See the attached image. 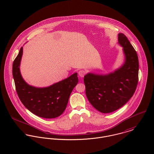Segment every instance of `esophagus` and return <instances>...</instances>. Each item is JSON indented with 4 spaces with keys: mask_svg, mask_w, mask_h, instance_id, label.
<instances>
[{
    "mask_svg": "<svg viewBox=\"0 0 154 154\" xmlns=\"http://www.w3.org/2000/svg\"><path fill=\"white\" fill-rule=\"evenodd\" d=\"M85 72L84 70H80V71H79V75L80 77H82V78H83V77L85 76Z\"/></svg>",
    "mask_w": 154,
    "mask_h": 154,
    "instance_id": "34e87169",
    "label": "esophagus"
}]
</instances>
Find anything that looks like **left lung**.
<instances>
[{
	"label": "left lung",
	"instance_id": "left-lung-1",
	"mask_svg": "<svg viewBox=\"0 0 154 154\" xmlns=\"http://www.w3.org/2000/svg\"><path fill=\"white\" fill-rule=\"evenodd\" d=\"M124 62L118 69L107 74L88 72L84 77L85 94L91 104L98 111L113 112L129 101L138 83L139 61L137 52L127 37L118 34Z\"/></svg>",
	"mask_w": 154,
	"mask_h": 154
}]
</instances>
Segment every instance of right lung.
Here are the masks:
<instances>
[{"instance_id": "add662e5", "label": "right lung", "mask_w": 154, "mask_h": 154, "mask_svg": "<svg viewBox=\"0 0 154 154\" xmlns=\"http://www.w3.org/2000/svg\"><path fill=\"white\" fill-rule=\"evenodd\" d=\"M22 54L23 47H21L12 66L16 90L21 102L39 117L46 119L58 117L66 109L69 96L78 83L77 73L48 87L29 85L24 80L20 71Z\"/></svg>"}]
</instances>
